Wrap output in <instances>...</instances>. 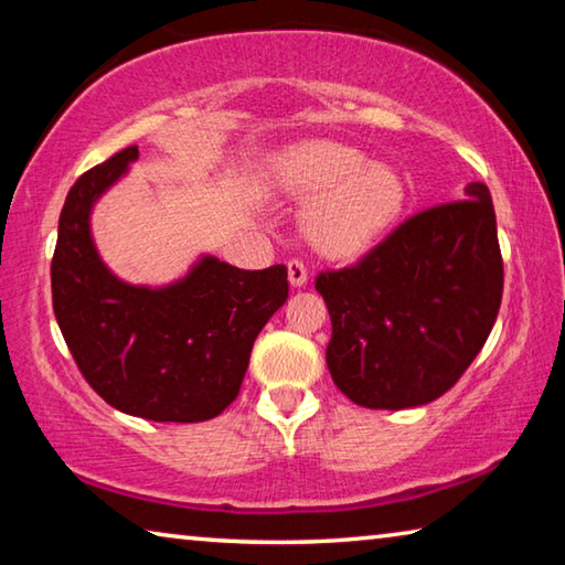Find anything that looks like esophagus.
I'll return each instance as SVG.
<instances>
[{
	"instance_id": "esophagus-1",
	"label": "esophagus",
	"mask_w": 565,
	"mask_h": 565,
	"mask_svg": "<svg viewBox=\"0 0 565 565\" xmlns=\"http://www.w3.org/2000/svg\"><path fill=\"white\" fill-rule=\"evenodd\" d=\"M306 279H309L306 264L301 259H291L289 262V281H291V286H303Z\"/></svg>"
}]
</instances>
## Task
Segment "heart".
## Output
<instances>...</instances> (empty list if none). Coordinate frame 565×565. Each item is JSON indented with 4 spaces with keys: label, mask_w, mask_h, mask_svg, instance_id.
<instances>
[{
    "label": "heart",
    "mask_w": 565,
    "mask_h": 565,
    "mask_svg": "<svg viewBox=\"0 0 565 565\" xmlns=\"http://www.w3.org/2000/svg\"><path fill=\"white\" fill-rule=\"evenodd\" d=\"M284 189L299 199L318 196L309 212V236L331 256H356L396 222L406 184L388 164H369L359 149L317 141L284 161Z\"/></svg>",
    "instance_id": "1"
}]
</instances>
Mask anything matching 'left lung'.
<instances>
[{
  "label": "left lung",
  "instance_id": "1",
  "mask_svg": "<svg viewBox=\"0 0 565 565\" xmlns=\"http://www.w3.org/2000/svg\"><path fill=\"white\" fill-rule=\"evenodd\" d=\"M333 384L363 408L444 396L483 349L503 296L491 191L408 216L361 262L317 276Z\"/></svg>",
  "mask_w": 565,
  "mask_h": 565
}]
</instances>
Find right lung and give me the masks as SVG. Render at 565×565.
I'll return each instance as SVG.
<instances>
[{
  "instance_id": "1",
  "label": "right lung",
  "mask_w": 565,
  "mask_h": 565,
  "mask_svg": "<svg viewBox=\"0 0 565 565\" xmlns=\"http://www.w3.org/2000/svg\"><path fill=\"white\" fill-rule=\"evenodd\" d=\"M137 157V147L121 149L66 194L52 259L54 317L82 376L109 406L196 424L238 396L256 337L289 296L286 266L244 271L204 256L161 289L117 279L94 248L89 214Z\"/></svg>"
}]
</instances>
